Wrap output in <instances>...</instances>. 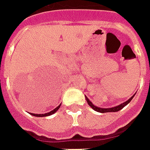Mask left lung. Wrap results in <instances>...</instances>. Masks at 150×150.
Returning <instances> with one entry per match:
<instances>
[{"instance_id":"obj_1","label":"left lung","mask_w":150,"mask_h":150,"mask_svg":"<svg viewBox=\"0 0 150 150\" xmlns=\"http://www.w3.org/2000/svg\"><path fill=\"white\" fill-rule=\"evenodd\" d=\"M134 95H133L131 98H129L128 100L126 101V102H125V103H122V104L118 105V106H114V107H112V108H101V107L96 106H95V105H93V103H92L89 100V98L86 97V96H85V98H86V102H87V103H88V105H89V106L91 107L92 109L95 110V111L100 112V113H106V112H117V111H118V110H122L123 107H124V106H126V105H127V104H128V103L132 100V99H133V98H134Z\"/></svg>"}]
</instances>
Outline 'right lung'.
I'll use <instances>...</instances> for the list:
<instances>
[{"instance_id":"1","label":"right lung","mask_w":150,"mask_h":150,"mask_svg":"<svg viewBox=\"0 0 150 150\" xmlns=\"http://www.w3.org/2000/svg\"><path fill=\"white\" fill-rule=\"evenodd\" d=\"M60 105H61V104H60ZM60 105L57 106L56 108H55V109L53 110L48 112V113H46V114H43V115H36V114H32V113H30V114L33 115V116H35V117H45V116H49V115H52V114H54V113H55V112L57 111V110L59 109V107H60Z\"/></svg>"}]
</instances>
